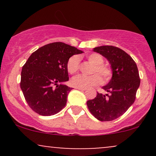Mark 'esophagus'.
<instances>
[{
  "label": "esophagus",
  "mask_w": 156,
  "mask_h": 156,
  "mask_svg": "<svg viewBox=\"0 0 156 156\" xmlns=\"http://www.w3.org/2000/svg\"><path fill=\"white\" fill-rule=\"evenodd\" d=\"M78 89H79V90H80V91H85L86 89H85V88H77Z\"/></svg>",
  "instance_id": "esophagus-1"
}]
</instances>
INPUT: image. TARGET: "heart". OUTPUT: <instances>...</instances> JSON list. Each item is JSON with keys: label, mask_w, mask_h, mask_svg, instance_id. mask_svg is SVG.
<instances>
[{"label": "heart", "mask_w": 156, "mask_h": 156, "mask_svg": "<svg viewBox=\"0 0 156 156\" xmlns=\"http://www.w3.org/2000/svg\"><path fill=\"white\" fill-rule=\"evenodd\" d=\"M87 59L94 65L91 76H84L79 75L73 77L70 83L76 88H89L95 87L102 83L103 77L104 81H108L112 76V69L109 66L105 65L103 56L99 53H91L87 55ZM80 69V58L78 55H73L67 62V70L69 74H75Z\"/></svg>", "instance_id": "obj_1"}]
</instances>
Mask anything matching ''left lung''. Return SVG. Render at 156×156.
Listing matches in <instances>:
<instances>
[{
	"instance_id": "8db88e82",
	"label": "left lung",
	"mask_w": 156,
	"mask_h": 156,
	"mask_svg": "<svg viewBox=\"0 0 156 156\" xmlns=\"http://www.w3.org/2000/svg\"><path fill=\"white\" fill-rule=\"evenodd\" d=\"M94 52L108 59L112 78L103 89L108 94L97 93L95 98L87 102L89 112L100 121H112L122 115L136 100L140 85L136 64L127 53L112 45L94 48Z\"/></svg>"
}]
</instances>
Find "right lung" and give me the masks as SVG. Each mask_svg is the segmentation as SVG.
Instances as JSON below:
<instances>
[{
    "instance_id": "obj_1",
    "label": "right lung",
    "mask_w": 156,
    "mask_h": 156,
    "mask_svg": "<svg viewBox=\"0 0 156 156\" xmlns=\"http://www.w3.org/2000/svg\"><path fill=\"white\" fill-rule=\"evenodd\" d=\"M83 51L63 42L50 43L34 52L23 65L20 88L34 112L51 116L64 108L72 88L64 85L69 80L67 62Z\"/></svg>"
}]
</instances>
